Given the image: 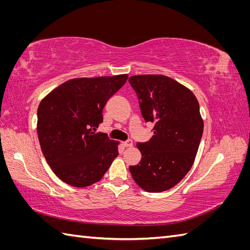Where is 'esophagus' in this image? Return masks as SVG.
<instances>
[{"label":"esophagus","mask_w":250,"mask_h":250,"mask_svg":"<svg viewBox=\"0 0 250 250\" xmlns=\"http://www.w3.org/2000/svg\"><path fill=\"white\" fill-rule=\"evenodd\" d=\"M132 145H133V143H132L131 140H128V141L123 143V146L126 147V148H130V147H132Z\"/></svg>","instance_id":"1"}]
</instances>
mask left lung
<instances>
[{"instance_id": "1", "label": "left lung", "mask_w": 250, "mask_h": 250, "mask_svg": "<svg viewBox=\"0 0 250 250\" xmlns=\"http://www.w3.org/2000/svg\"><path fill=\"white\" fill-rule=\"evenodd\" d=\"M141 112L153 124V135L138 143L139 165L130 166L133 180L149 193L176 186L192 168L203 132L199 103L190 89L164 75L129 78Z\"/></svg>"}]
</instances>
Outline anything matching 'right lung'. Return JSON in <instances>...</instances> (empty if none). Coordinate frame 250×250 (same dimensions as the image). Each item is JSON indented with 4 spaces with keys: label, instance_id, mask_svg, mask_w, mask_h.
<instances>
[{
    "label": "right lung",
    "instance_id": "add662e5",
    "mask_svg": "<svg viewBox=\"0 0 250 250\" xmlns=\"http://www.w3.org/2000/svg\"><path fill=\"white\" fill-rule=\"evenodd\" d=\"M128 75L76 78L47 95L37 108V134L52 171L65 184L84 188L99 181L118 156L119 142L95 132L102 110Z\"/></svg>",
    "mask_w": 250,
    "mask_h": 250
}]
</instances>
